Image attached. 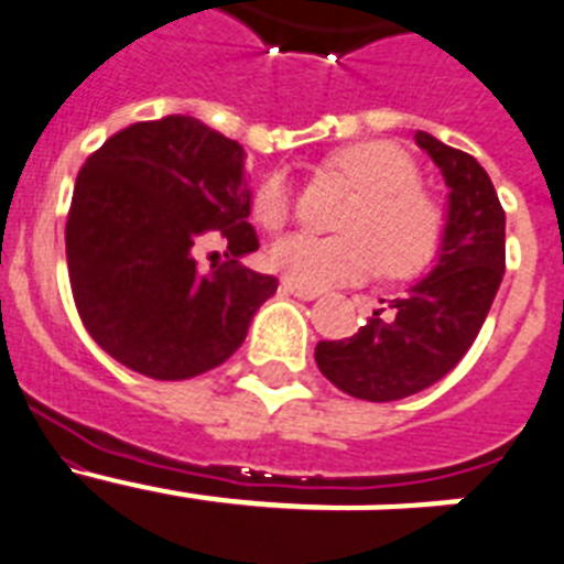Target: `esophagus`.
<instances>
[{
	"label": "esophagus",
	"instance_id": "esophagus-1",
	"mask_svg": "<svg viewBox=\"0 0 564 564\" xmlns=\"http://www.w3.org/2000/svg\"><path fill=\"white\" fill-rule=\"evenodd\" d=\"M281 289H283V292H289V295L301 297V301H315V297L321 295V292H317V289L297 286V283H292V281H289V278H283V281H281Z\"/></svg>",
	"mask_w": 564,
	"mask_h": 564
}]
</instances>
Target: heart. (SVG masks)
Masks as SVG:
<instances>
[{
    "label": "heart",
    "mask_w": 564,
    "mask_h": 564,
    "mask_svg": "<svg viewBox=\"0 0 564 564\" xmlns=\"http://www.w3.org/2000/svg\"><path fill=\"white\" fill-rule=\"evenodd\" d=\"M337 173L360 189L343 218V235H292L272 247L269 261L297 286L357 283L383 267L389 278H411L429 267L445 235L440 200L420 187L417 161L391 141H357L332 155ZM254 218L278 232L292 218V187L283 173L263 178Z\"/></svg>",
    "instance_id": "b5f03b06"
}]
</instances>
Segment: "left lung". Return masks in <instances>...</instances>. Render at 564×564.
<instances>
[{"mask_svg":"<svg viewBox=\"0 0 564 564\" xmlns=\"http://www.w3.org/2000/svg\"><path fill=\"white\" fill-rule=\"evenodd\" d=\"M417 144L452 189L437 267L357 335L315 349L323 377L369 403L411 398L448 375L477 340L506 272V209L486 170L423 130Z\"/></svg>","mask_w":564,"mask_h":564,"instance_id":"obj_1","label":"left lung"}]
</instances>
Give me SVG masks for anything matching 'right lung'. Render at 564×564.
<instances>
[{"instance_id":"right-lung-1","label":"right lung","mask_w":564,"mask_h":564,"mask_svg":"<svg viewBox=\"0 0 564 564\" xmlns=\"http://www.w3.org/2000/svg\"><path fill=\"white\" fill-rule=\"evenodd\" d=\"M243 147L189 116L139 121L78 170L65 247L85 329L121 366L187 380L221 366L278 278L241 267L258 249ZM221 237L229 262L209 276L194 243Z\"/></svg>"}]
</instances>
